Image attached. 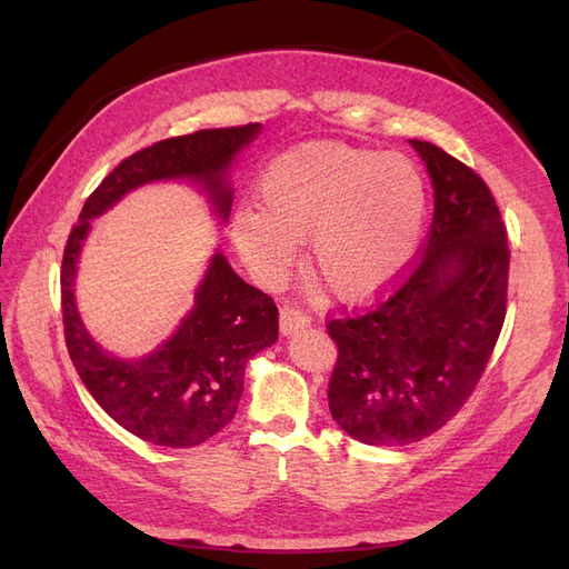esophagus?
<instances>
[{"mask_svg":"<svg viewBox=\"0 0 569 569\" xmlns=\"http://www.w3.org/2000/svg\"><path fill=\"white\" fill-rule=\"evenodd\" d=\"M308 325H311V318H308L303 311H299V308H295V306L280 308V332L284 337L303 330V327H308Z\"/></svg>","mask_w":569,"mask_h":569,"instance_id":"esophagus-1","label":"esophagus"}]
</instances>
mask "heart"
Here are the masks:
<instances>
[{
  "instance_id": "heart-1",
  "label": "heart",
  "mask_w": 569,
  "mask_h": 569,
  "mask_svg": "<svg viewBox=\"0 0 569 569\" xmlns=\"http://www.w3.org/2000/svg\"><path fill=\"white\" fill-rule=\"evenodd\" d=\"M258 211L232 213V242L263 284H278L308 244V263L343 301L385 291L416 253L427 189L401 153L308 142L280 153L256 184Z\"/></svg>"
}]
</instances>
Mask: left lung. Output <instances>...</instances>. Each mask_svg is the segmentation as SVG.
Returning a JSON list of instances; mask_svg holds the SVG:
<instances>
[{
    "label": "left lung",
    "instance_id": "obj_1",
    "mask_svg": "<svg viewBox=\"0 0 569 569\" xmlns=\"http://www.w3.org/2000/svg\"><path fill=\"white\" fill-rule=\"evenodd\" d=\"M408 142L435 189L422 261L375 311L327 325L339 347L332 420L368 446H406L449 422L506 318L510 253L489 187L432 142Z\"/></svg>",
    "mask_w": 569,
    "mask_h": 569
}]
</instances>
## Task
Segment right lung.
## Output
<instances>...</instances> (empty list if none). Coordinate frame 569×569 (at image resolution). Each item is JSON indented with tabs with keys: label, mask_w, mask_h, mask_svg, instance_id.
Wrapping results in <instances>:
<instances>
[{
	"label": "right lung",
	"mask_w": 569,
	"mask_h": 569,
	"mask_svg": "<svg viewBox=\"0 0 569 569\" xmlns=\"http://www.w3.org/2000/svg\"><path fill=\"white\" fill-rule=\"evenodd\" d=\"M258 134L261 123L199 130L132 153L84 201L80 222L68 237L61 266L68 353L94 401L130 435L149 443L189 449L234 418L247 363L278 341V306L239 278L226 253L216 249L192 308L170 337L144 356H116L84 327L76 299L80 256L92 220L144 184L189 182L209 203L218 226H226L234 197V161Z\"/></svg>",
	"instance_id": "obj_1"
}]
</instances>
